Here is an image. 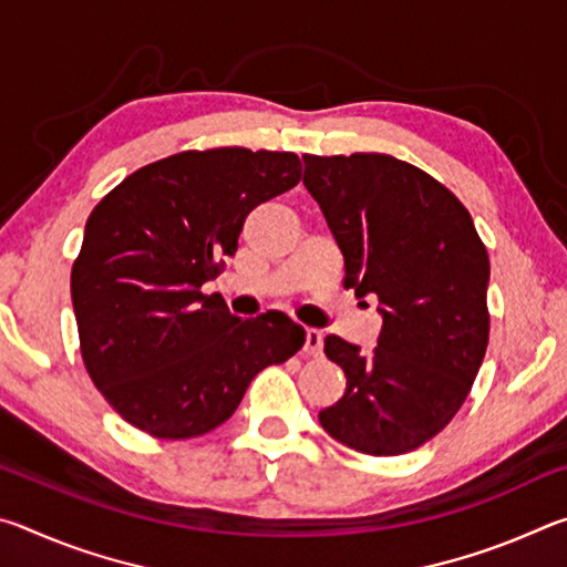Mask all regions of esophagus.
Segmentation results:
<instances>
[{"mask_svg": "<svg viewBox=\"0 0 567 567\" xmlns=\"http://www.w3.org/2000/svg\"><path fill=\"white\" fill-rule=\"evenodd\" d=\"M322 340H324V334L320 330L307 328L305 330V352L312 354V358H320V354H322Z\"/></svg>", "mask_w": 567, "mask_h": 567, "instance_id": "1", "label": "esophagus"}]
</instances>
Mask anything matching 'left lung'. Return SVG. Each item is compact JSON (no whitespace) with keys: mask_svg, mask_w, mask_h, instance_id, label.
Returning <instances> with one entry per match:
<instances>
[{"mask_svg":"<svg viewBox=\"0 0 567 567\" xmlns=\"http://www.w3.org/2000/svg\"><path fill=\"white\" fill-rule=\"evenodd\" d=\"M305 187L344 260V287L380 300L378 348L330 334L348 388L320 412L324 433L364 455H402L435 437L483 364L491 260L463 203L390 155H305Z\"/></svg>","mask_w":567,"mask_h":567,"instance_id":"left-lung-1","label":"left lung"}]
</instances>
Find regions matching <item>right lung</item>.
I'll return each instance as SVG.
<instances>
[{
  "instance_id": "obj_1",
  "label": "right lung",
  "mask_w": 567,
  "mask_h": 567,
  "mask_svg": "<svg viewBox=\"0 0 567 567\" xmlns=\"http://www.w3.org/2000/svg\"><path fill=\"white\" fill-rule=\"evenodd\" d=\"M300 177L292 152L189 150L132 172L92 209L72 267L74 318L84 368L130 425L205 435L257 372L302 348L287 315L243 320L203 292L237 252L245 217Z\"/></svg>"
}]
</instances>
